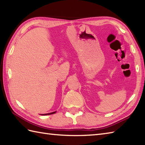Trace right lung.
<instances>
[{"label": "right lung", "instance_id": "right-lung-1", "mask_svg": "<svg viewBox=\"0 0 145 145\" xmlns=\"http://www.w3.org/2000/svg\"><path fill=\"white\" fill-rule=\"evenodd\" d=\"M56 112H51V113H48V114H41L42 115H51V114H55Z\"/></svg>", "mask_w": 145, "mask_h": 145}]
</instances>
